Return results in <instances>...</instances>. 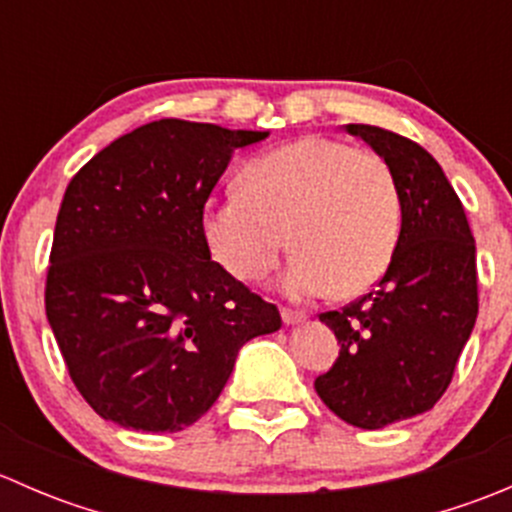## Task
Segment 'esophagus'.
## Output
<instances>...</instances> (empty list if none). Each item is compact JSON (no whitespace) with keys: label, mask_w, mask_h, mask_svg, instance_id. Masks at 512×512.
I'll return each mask as SVG.
<instances>
[{"label":"esophagus","mask_w":512,"mask_h":512,"mask_svg":"<svg viewBox=\"0 0 512 512\" xmlns=\"http://www.w3.org/2000/svg\"><path fill=\"white\" fill-rule=\"evenodd\" d=\"M304 319H307V314H304V312L282 307V322H285V324H299V322H304Z\"/></svg>","instance_id":"esophagus-1"}]
</instances>
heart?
<instances>
[{
    "label": "heart",
    "mask_w": 512,
    "mask_h": 512,
    "mask_svg": "<svg viewBox=\"0 0 512 512\" xmlns=\"http://www.w3.org/2000/svg\"><path fill=\"white\" fill-rule=\"evenodd\" d=\"M242 190L205 205L203 235L215 260L242 282H257L297 252L287 289L319 297L366 292L394 260L401 195L384 158L304 136L255 158Z\"/></svg>",
    "instance_id": "obj_1"
}]
</instances>
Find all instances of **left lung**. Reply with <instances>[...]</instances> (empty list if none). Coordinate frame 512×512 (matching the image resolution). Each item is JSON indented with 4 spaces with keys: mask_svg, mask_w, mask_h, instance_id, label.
Masks as SVG:
<instances>
[{
    "mask_svg": "<svg viewBox=\"0 0 512 512\" xmlns=\"http://www.w3.org/2000/svg\"><path fill=\"white\" fill-rule=\"evenodd\" d=\"M347 131L394 170L401 232L376 289L319 314L342 349L314 389L342 421L374 431L433 409L451 384L478 317L476 242L431 153L379 126Z\"/></svg>",
    "mask_w": 512,
    "mask_h": 512,
    "instance_id": "8db88e82",
    "label": "left lung"
}]
</instances>
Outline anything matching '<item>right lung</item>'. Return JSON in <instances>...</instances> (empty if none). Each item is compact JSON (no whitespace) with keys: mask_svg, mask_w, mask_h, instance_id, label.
<instances>
[{"mask_svg":"<svg viewBox=\"0 0 512 512\" xmlns=\"http://www.w3.org/2000/svg\"><path fill=\"white\" fill-rule=\"evenodd\" d=\"M267 136L160 118L71 178L46 319L71 381L106 421L183 431L218 401L242 344L282 327L275 304L210 260L203 235L232 151Z\"/></svg>","mask_w":512,"mask_h":512,"instance_id":"1","label":"right lung"}]
</instances>
